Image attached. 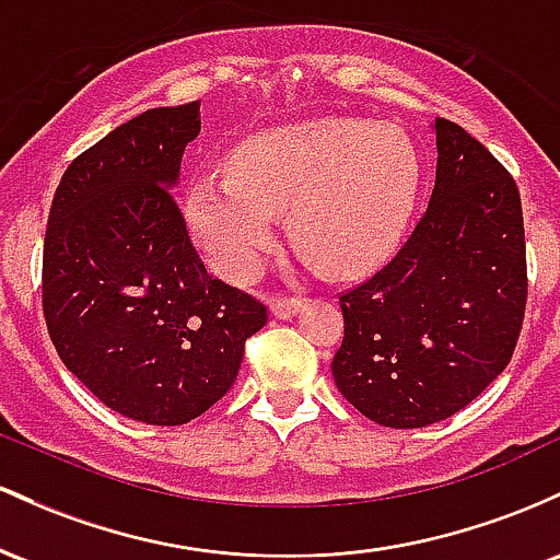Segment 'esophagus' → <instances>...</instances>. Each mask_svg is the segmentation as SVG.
I'll use <instances>...</instances> for the list:
<instances>
[{"instance_id":"obj_1","label":"esophagus","mask_w":560,"mask_h":560,"mask_svg":"<svg viewBox=\"0 0 560 560\" xmlns=\"http://www.w3.org/2000/svg\"><path fill=\"white\" fill-rule=\"evenodd\" d=\"M301 301L299 299H291V296H272V304H269V310L278 319H288L293 317V314L299 312Z\"/></svg>"}]
</instances>
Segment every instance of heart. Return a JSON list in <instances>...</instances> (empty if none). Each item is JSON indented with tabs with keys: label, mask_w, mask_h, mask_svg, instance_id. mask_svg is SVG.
<instances>
[{
	"label": "heart",
	"mask_w": 560,
	"mask_h": 560,
	"mask_svg": "<svg viewBox=\"0 0 560 560\" xmlns=\"http://www.w3.org/2000/svg\"><path fill=\"white\" fill-rule=\"evenodd\" d=\"M420 159L388 124L330 118L264 131L237 144L230 179L187 187V228L211 267L243 282L272 248L275 217L291 213V237L306 259L347 278L399 243L416 209Z\"/></svg>",
	"instance_id": "b5f03b06"
}]
</instances>
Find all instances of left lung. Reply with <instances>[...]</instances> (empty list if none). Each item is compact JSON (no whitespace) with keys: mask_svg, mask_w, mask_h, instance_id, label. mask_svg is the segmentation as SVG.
Returning a JSON list of instances; mask_svg holds the SVG:
<instances>
[{"mask_svg":"<svg viewBox=\"0 0 560 560\" xmlns=\"http://www.w3.org/2000/svg\"><path fill=\"white\" fill-rule=\"evenodd\" d=\"M433 129L429 209L386 267L338 299L332 378L388 429H423L470 405L508 368L526 312L516 179L455 121Z\"/></svg>","mask_w":560,"mask_h":560,"instance_id":"1","label":"left lung"}]
</instances>
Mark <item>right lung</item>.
Wrapping results in <instances>:
<instances>
[{
  "instance_id": "add662e5",
  "label": "right lung",
  "mask_w": 560,
  "mask_h": 560,
  "mask_svg": "<svg viewBox=\"0 0 560 560\" xmlns=\"http://www.w3.org/2000/svg\"><path fill=\"white\" fill-rule=\"evenodd\" d=\"M200 100L135 116L77 155L49 209L42 306L62 364L118 416L182 425L237 378L267 306L206 272L174 185Z\"/></svg>"
}]
</instances>
